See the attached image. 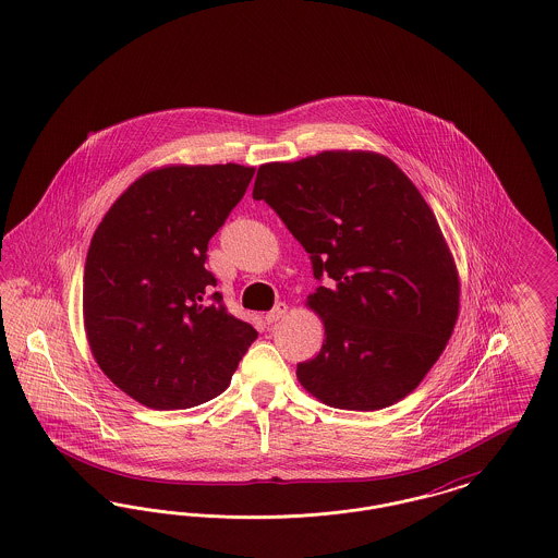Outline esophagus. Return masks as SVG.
I'll return each instance as SVG.
<instances>
[{
	"label": "esophagus",
	"instance_id": "1",
	"mask_svg": "<svg viewBox=\"0 0 558 558\" xmlns=\"http://www.w3.org/2000/svg\"><path fill=\"white\" fill-rule=\"evenodd\" d=\"M287 312H289V305H287V303H276V307L266 314L267 324H274V322L284 318Z\"/></svg>",
	"mask_w": 558,
	"mask_h": 558
}]
</instances>
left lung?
Instances as JSON below:
<instances>
[{
	"label": "left lung",
	"mask_w": 558,
	"mask_h": 558,
	"mask_svg": "<svg viewBox=\"0 0 558 558\" xmlns=\"http://www.w3.org/2000/svg\"><path fill=\"white\" fill-rule=\"evenodd\" d=\"M266 201L324 280L307 305L324 345L296 364L319 401L371 412L412 393L450 341L460 282L439 223L393 160L326 150L257 171Z\"/></svg>",
	"instance_id": "1"
}]
</instances>
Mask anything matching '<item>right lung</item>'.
<instances>
[{"mask_svg": "<svg viewBox=\"0 0 558 558\" xmlns=\"http://www.w3.org/2000/svg\"><path fill=\"white\" fill-rule=\"evenodd\" d=\"M253 167L173 165L135 180L100 221L83 271L92 353L130 398L184 410L228 389L257 330L223 307L207 264Z\"/></svg>", "mask_w": 558, "mask_h": 558, "instance_id": "1", "label": "right lung"}]
</instances>
